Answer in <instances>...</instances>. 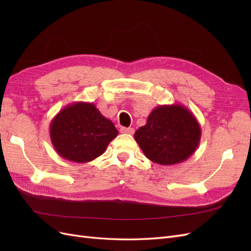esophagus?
<instances>
[{"label":"esophagus","instance_id":"1","mask_svg":"<svg viewBox=\"0 0 251 251\" xmlns=\"http://www.w3.org/2000/svg\"><path fill=\"white\" fill-rule=\"evenodd\" d=\"M120 132L125 133V134H134V128L133 127H121Z\"/></svg>","mask_w":251,"mask_h":251}]
</instances>
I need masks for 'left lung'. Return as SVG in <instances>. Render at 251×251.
Here are the masks:
<instances>
[{"instance_id":"obj_1","label":"left lung","mask_w":251,"mask_h":251,"mask_svg":"<svg viewBox=\"0 0 251 251\" xmlns=\"http://www.w3.org/2000/svg\"><path fill=\"white\" fill-rule=\"evenodd\" d=\"M143 154L161 165L185 161L198 148L201 127L194 114L181 103L158 105L146 126L134 134Z\"/></svg>"}]
</instances>
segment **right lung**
<instances>
[{"label":"right lung","mask_w":251,"mask_h":251,"mask_svg":"<svg viewBox=\"0 0 251 251\" xmlns=\"http://www.w3.org/2000/svg\"><path fill=\"white\" fill-rule=\"evenodd\" d=\"M50 138L66 160L86 163L100 157L118 135L115 126L93 102L67 104L50 123Z\"/></svg>","instance_id":"right-lung-1"}]
</instances>
